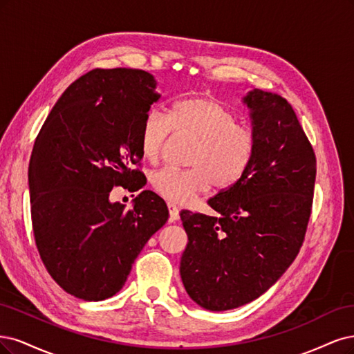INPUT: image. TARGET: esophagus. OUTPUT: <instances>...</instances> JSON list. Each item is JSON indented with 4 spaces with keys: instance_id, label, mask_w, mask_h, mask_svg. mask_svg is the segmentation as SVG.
Here are the masks:
<instances>
[{
    "instance_id": "34e87169",
    "label": "esophagus",
    "mask_w": 354,
    "mask_h": 354,
    "mask_svg": "<svg viewBox=\"0 0 354 354\" xmlns=\"http://www.w3.org/2000/svg\"><path fill=\"white\" fill-rule=\"evenodd\" d=\"M167 209H169V221L175 222L179 219V209L172 203H167Z\"/></svg>"
}]
</instances>
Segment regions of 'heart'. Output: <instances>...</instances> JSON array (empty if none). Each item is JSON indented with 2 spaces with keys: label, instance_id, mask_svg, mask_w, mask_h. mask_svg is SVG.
<instances>
[{
  "label": "heart",
  "instance_id": "1",
  "mask_svg": "<svg viewBox=\"0 0 354 354\" xmlns=\"http://www.w3.org/2000/svg\"><path fill=\"white\" fill-rule=\"evenodd\" d=\"M196 140L189 169L166 166L151 176L154 191L163 198L187 204L214 185L226 189L235 185L253 163L256 135L235 113L210 97H191L172 107L169 115L151 110L145 116L140 147L150 162L160 158L170 133Z\"/></svg>",
  "mask_w": 354,
  "mask_h": 354
}]
</instances>
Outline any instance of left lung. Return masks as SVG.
Instances as JSON below:
<instances>
[{
    "label": "left lung",
    "mask_w": 354,
    "mask_h": 354,
    "mask_svg": "<svg viewBox=\"0 0 354 354\" xmlns=\"http://www.w3.org/2000/svg\"><path fill=\"white\" fill-rule=\"evenodd\" d=\"M244 102L256 135L252 166L207 201L219 216L180 212L188 235L180 278L212 312L268 291L297 257L312 214L316 156L291 104L257 88Z\"/></svg>",
    "instance_id": "left-lung-1"
}]
</instances>
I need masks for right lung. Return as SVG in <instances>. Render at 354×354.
I'll return each instance as SVG.
<instances>
[{"label": "right lung", "instance_id": "obj_1", "mask_svg": "<svg viewBox=\"0 0 354 354\" xmlns=\"http://www.w3.org/2000/svg\"><path fill=\"white\" fill-rule=\"evenodd\" d=\"M140 69H94L55 102L29 163L33 236L44 266L75 297L100 301L128 279L135 259L169 212L151 191L133 207L110 201L113 187L145 185L138 167L145 116L160 98Z\"/></svg>", "mask_w": 354, "mask_h": 354}]
</instances>
